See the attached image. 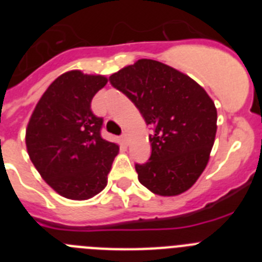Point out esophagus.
I'll list each match as a JSON object with an SVG mask.
<instances>
[{
    "instance_id": "esophagus-1",
    "label": "esophagus",
    "mask_w": 262,
    "mask_h": 262,
    "mask_svg": "<svg viewBox=\"0 0 262 262\" xmlns=\"http://www.w3.org/2000/svg\"><path fill=\"white\" fill-rule=\"evenodd\" d=\"M120 139H122V143H123L124 145H127V144H128V135H127L126 133H124L123 135L120 136Z\"/></svg>"
}]
</instances>
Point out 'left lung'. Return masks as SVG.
<instances>
[{"label": "left lung", "mask_w": 262, "mask_h": 262, "mask_svg": "<svg viewBox=\"0 0 262 262\" xmlns=\"http://www.w3.org/2000/svg\"><path fill=\"white\" fill-rule=\"evenodd\" d=\"M152 126V152L135 164L140 184L159 195L190 189L205 170L216 134V108L189 76L156 60L142 59L108 77Z\"/></svg>", "instance_id": "8db88e82"}]
</instances>
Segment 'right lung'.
<instances>
[{"label":"right lung","instance_id":"right-lung-1","mask_svg":"<svg viewBox=\"0 0 262 262\" xmlns=\"http://www.w3.org/2000/svg\"><path fill=\"white\" fill-rule=\"evenodd\" d=\"M103 76L67 72L39 99L26 129L27 152L46 182L69 200H89L107 185L118 147L101 136L103 118L90 108Z\"/></svg>","mask_w":262,"mask_h":262}]
</instances>
